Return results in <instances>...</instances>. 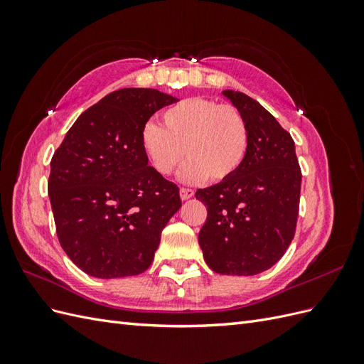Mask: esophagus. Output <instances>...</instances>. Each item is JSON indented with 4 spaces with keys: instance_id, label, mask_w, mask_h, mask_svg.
<instances>
[{
    "instance_id": "1",
    "label": "esophagus",
    "mask_w": 364,
    "mask_h": 364,
    "mask_svg": "<svg viewBox=\"0 0 364 364\" xmlns=\"http://www.w3.org/2000/svg\"><path fill=\"white\" fill-rule=\"evenodd\" d=\"M179 193H181V199L182 200H188V199H191V197L194 196V191L191 188H183V186L179 190Z\"/></svg>"
}]
</instances>
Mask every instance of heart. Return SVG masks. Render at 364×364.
<instances>
[{
    "label": "heart",
    "mask_w": 364,
    "mask_h": 364,
    "mask_svg": "<svg viewBox=\"0 0 364 364\" xmlns=\"http://www.w3.org/2000/svg\"><path fill=\"white\" fill-rule=\"evenodd\" d=\"M162 126L142 127L141 144L150 165L170 176L190 159L182 170L185 182L226 181L245 164L250 132L245 115L232 105L193 97L176 103L162 114Z\"/></svg>",
    "instance_id": "b5f03b06"
}]
</instances>
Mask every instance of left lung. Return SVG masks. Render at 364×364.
<instances>
[{"label": "left lung", "instance_id": "left-lung-1", "mask_svg": "<svg viewBox=\"0 0 364 364\" xmlns=\"http://www.w3.org/2000/svg\"><path fill=\"white\" fill-rule=\"evenodd\" d=\"M223 95L245 115L250 142L232 178L197 190L208 209L199 245L215 273L252 277L277 264L291 243L302 173L294 141L277 118L243 92Z\"/></svg>", "mask_w": 364, "mask_h": 364}]
</instances>
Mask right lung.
Instances as JSON below:
<instances>
[{
    "label": "right lung",
    "mask_w": 364,
    "mask_h": 364,
    "mask_svg": "<svg viewBox=\"0 0 364 364\" xmlns=\"http://www.w3.org/2000/svg\"><path fill=\"white\" fill-rule=\"evenodd\" d=\"M176 102L149 87L114 91L75 119L54 151L48 196L59 243L91 277L146 272L182 205L178 185L150 167L141 144L150 117Z\"/></svg>",
    "instance_id": "right-lung-1"
}]
</instances>
